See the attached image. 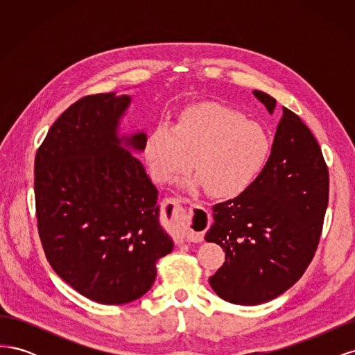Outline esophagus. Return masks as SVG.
I'll use <instances>...</instances> for the list:
<instances>
[{
	"label": "esophagus",
	"instance_id": "1",
	"mask_svg": "<svg viewBox=\"0 0 355 355\" xmlns=\"http://www.w3.org/2000/svg\"><path fill=\"white\" fill-rule=\"evenodd\" d=\"M176 202H182L184 198H175ZM182 223L185 227V235L188 241H194L200 243L204 239V234L209 230L210 225V218L209 213L201 207V204H192L191 207L185 210V213L182 214Z\"/></svg>",
	"mask_w": 355,
	"mask_h": 355
}]
</instances>
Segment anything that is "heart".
<instances>
[{
  "label": "heart",
  "mask_w": 355,
  "mask_h": 355,
  "mask_svg": "<svg viewBox=\"0 0 355 355\" xmlns=\"http://www.w3.org/2000/svg\"><path fill=\"white\" fill-rule=\"evenodd\" d=\"M270 151V136L259 123L216 103L189 106L175 127L158 124L145 142L146 163L157 182L167 184L192 164L197 175L185 187H206L214 197H232L249 188Z\"/></svg>",
  "instance_id": "b5f03b06"
}]
</instances>
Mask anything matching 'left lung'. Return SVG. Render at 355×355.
<instances>
[{"instance_id":"left-lung-1","label":"left lung","mask_w":355,"mask_h":355,"mask_svg":"<svg viewBox=\"0 0 355 355\" xmlns=\"http://www.w3.org/2000/svg\"><path fill=\"white\" fill-rule=\"evenodd\" d=\"M272 114L275 99L253 90ZM329 170L306 124L287 108L278 123L270 158L239 197L213 206L209 243L225 262L209 283L235 305H259L284 293L306 271L323 231Z\"/></svg>"}]
</instances>
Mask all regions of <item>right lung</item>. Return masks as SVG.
Masks as SVG:
<instances>
[{
    "label": "right lung",
    "instance_id": "right-lung-1",
    "mask_svg": "<svg viewBox=\"0 0 355 355\" xmlns=\"http://www.w3.org/2000/svg\"><path fill=\"white\" fill-rule=\"evenodd\" d=\"M130 96L101 93L72 103L35 155L40 240L55 272L94 302L123 305L155 282L173 249L159 225L158 191L141 161L146 135L120 137Z\"/></svg>",
    "mask_w": 355,
    "mask_h": 355
}]
</instances>
